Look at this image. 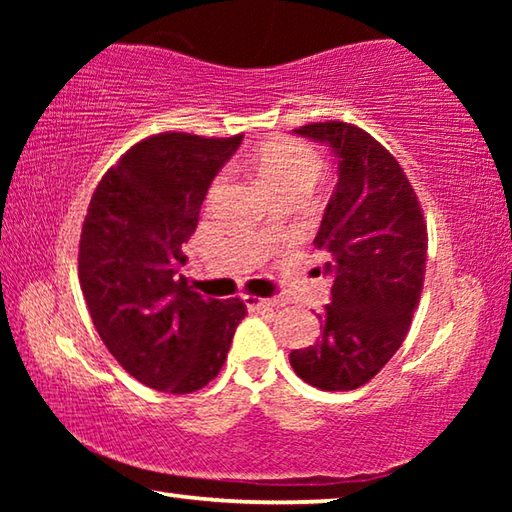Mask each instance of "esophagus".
I'll list each match as a JSON object with an SVG mask.
<instances>
[{
	"label": "esophagus",
	"mask_w": 512,
	"mask_h": 512,
	"mask_svg": "<svg viewBox=\"0 0 512 512\" xmlns=\"http://www.w3.org/2000/svg\"><path fill=\"white\" fill-rule=\"evenodd\" d=\"M244 300H246V305L250 307V309H273L277 302L275 300H268V298H257V296H244Z\"/></svg>",
	"instance_id": "34e87169"
}]
</instances>
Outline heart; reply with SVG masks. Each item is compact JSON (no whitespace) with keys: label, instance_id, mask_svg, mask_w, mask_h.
Wrapping results in <instances>:
<instances>
[{"label":"heart","instance_id":"1","mask_svg":"<svg viewBox=\"0 0 512 512\" xmlns=\"http://www.w3.org/2000/svg\"><path fill=\"white\" fill-rule=\"evenodd\" d=\"M250 164H253L255 176L268 194L289 192V189L307 194L323 171V162L314 149L291 140H273L257 146ZM219 187L221 178L214 183L212 194Z\"/></svg>","mask_w":512,"mask_h":512}]
</instances>
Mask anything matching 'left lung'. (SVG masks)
<instances>
[{"mask_svg":"<svg viewBox=\"0 0 512 512\" xmlns=\"http://www.w3.org/2000/svg\"><path fill=\"white\" fill-rule=\"evenodd\" d=\"M332 149L336 183L314 246L327 257L332 302L320 339L289 354L320 391H354L400 350L427 268V225L409 178L375 137L343 121L293 131Z\"/></svg>","mask_w":512,"mask_h":512,"instance_id":"1","label":"left lung"}]
</instances>
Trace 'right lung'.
<instances>
[{
  "mask_svg": "<svg viewBox=\"0 0 512 512\" xmlns=\"http://www.w3.org/2000/svg\"><path fill=\"white\" fill-rule=\"evenodd\" d=\"M241 135L160 133L121 155L92 194L79 280L92 323L128 375L194 393L219 375L246 316L239 298H203L178 268L207 189Z\"/></svg>",
  "mask_w": 512,
  "mask_h": 512,
  "instance_id": "1",
  "label": "right lung"
}]
</instances>
